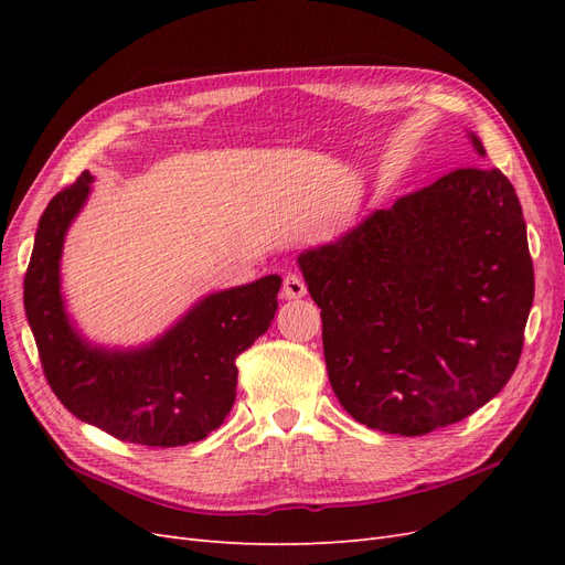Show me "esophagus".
<instances>
[{
	"mask_svg": "<svg viewBox=\"0 0 565 565\" xmlns=\"http://www.w3.org/2000/svg\"><path fill=\"white\" fill-rule=\"evenodd\" d=\"M306 297V282L295 276V273H289L282 280V299H301Z\"/></svg>",
	"mask_w": 565,
	"mask_h": 565,
	"instance_id": "34e87169",
	"label": "esophagus"
}]
</instances>
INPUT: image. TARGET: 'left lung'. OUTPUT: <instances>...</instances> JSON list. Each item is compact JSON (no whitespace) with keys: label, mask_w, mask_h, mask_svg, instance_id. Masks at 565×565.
I'll return each instance as SVG.
<instances>
[{"label":"left lung","mask_w":565,"mask_h":565,"mask_svg":"<svg viewBox=\"0 0 565 565\" xmlns=\"http://www.w3.org/2000/svg\"><path fill=\"white\" fill-rule=\"evenodd\" d=\"M299 266L334 396L370 429L424 436L457 424L519 365L535 270L519 195L498 167L455 169Z\"/></svg>","instance_id":"obj_1"}]
</instances>
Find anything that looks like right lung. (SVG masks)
<instances>
[{
	"mask_svg": "<svg viewBox=\"0 0 565 565\" xmlns=\"http://www.w3.org/2000/svg\"><path fill=\"white\" fill-rule=\"evenodd\" d=\"M89 181V172H82L51 198L25 270L23 303L44 377L75 417L117 440L150 448L198 443L231 413L235 358L270 328L282 280L266 276L207 297L148 349L108 353L87 347L63 313L58 262Z\"/></svg>",
	"mask_w": 565,
	"mask_h": 565,
	"instance_id": "obj_1",
	"label": "right lung"
}]
</instances>
